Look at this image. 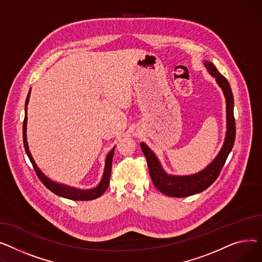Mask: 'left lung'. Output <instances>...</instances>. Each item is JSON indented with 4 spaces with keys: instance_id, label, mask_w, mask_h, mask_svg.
I'll return each instance as SVG.
<instances>
[{
    "instance_id": "8db88e82",
    "label": "left lung",
    "mask_w": 262,
    "mask_h": 262,
    "mask_svg": "<svg viewBox=\"0 0 262 262\" xmlns=\"http://www.w3.org/2000/svg\"><path fill=\"white\" fill-rule=\"evenodd\" d=\"M204 66L208 73L216 78L218 85L222 89V92L226 101V134L225 140L221 150L214 160L206 166L203 170L189 176H172L168 174L162 167L157 156L145 143H141V148L146 157L149 173L155 186L164 194L174 198H184L199 193L206 188L219 177L221 169L225 164V161L232 151L235 136H236V124L234 117V96L232 89L224 76L209 61H204Z\"/></svg>"
}]
</instances>
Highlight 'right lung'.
I'll return each mask as SVG.
<instances>
[{"mask_svg":"<svg viewBox=\"0 0 262 262\" xmlns=\"http://www.w3.org/2000/svg\"><path fill=\"white\" fill-rule=\"evenodd\" d=\"M30 91H32V90H29L26 101H25V117H24V121H23V143H24V148H25V151H26V155L28 156L30 162H32L33 167L35 169V171H36L38 178L44 184V186L46 188L50 189L52 192H54L55 194H57L59 196L74 200V201H90V200H94L96 198H99L106 190L107 186H109L110 176H111V168H112V160H113V156H114L115 147H113V149L109 153H107V156L105 158V166H104L102 179H101L100 183L98 184L96 187L92 188V189H79V188H75V187H72V186L64 185V184H60V183L52 181L51 179H49L40 170L39 167L36 164V162L34 161L32 155H30V151H29V148H28L27 136H26V125H27V104H28V101H29Z\"/></svg>","mask_w":262,"mask_h":262,"instance_id":"add662e5","label":"right lung"}]
</instances>
